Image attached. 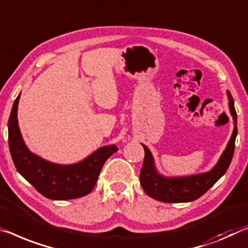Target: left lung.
<instances>
[{"label":"left lung","mask_w":248,"mask_h":248,"mask_svg":"<svg viewBox=\"0 0 248 248\" xmlns=\"http://www.w3.org/2000/svg\"><path fill=\"white\" fill-rule=\"evenodd\" d=\"M226 93L229 98L230 112L234 121V129L225 150L219 156L217 163L210 171L184 176L162 175L156 170L151 151L143 143H141L144 149V160L140 171V183L143 191L150 198L166 203L194 201L210 190L216 181L225 173L233 158L235 139L237 136V115L234 108V100L229 90Z\"/></svg>","instance_id":"left-lung-1"}]
</instances>
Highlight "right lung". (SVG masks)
<instances>
[{"instance_id": "add662e5", "label": "right lung", "mask_w": 248, "mask_h": 248, "mask_svg": "<svg viewBox=\"0 0 248 248\" xmlns=\"http://www.w3.org/2000/svg\"><path fill=\"white\" fill-rule=\"evenodd\" d=\"M17 96L9 119V145L15 168L23 178L36 190L50 200H72L89 194L109 156L118 151L117 145L109 144L98 148L79 162L58 164L35 155L23 140L17 120Z\"/></svg>"}]
</instances>
